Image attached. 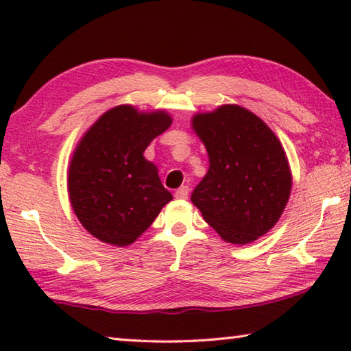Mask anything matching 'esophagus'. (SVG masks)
Segmentation results:
<instances>
[{"label": "esophagus", "instance_id": "esophagus-1", "mask_svg": "<svg viewBox=\"0 0 351 351\" xmlns=\"http://www.w3.org/2000/svg\"><path fill=\"white\" fill-rule=\"evenodd\" d=\"M175 198L176 199H187L189 198V187L182 186L175 192Z\"/></svg>", "mask_w": 351, "mask_h": 351}]
</instances>
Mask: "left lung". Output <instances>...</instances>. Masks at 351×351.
<instances>
[{"mask_svg": "<svg viewBox=\"0 0 351 351\" xmlns=\"http://www.w3.org/2000/svg\"><path fill=\"white\" fill-rule=\"evenodd\" d=\"M192 128L206 145L209 170L190 199L224 241H255L274 228L289 199L293 176L280 141L239 105L198 112Z\"/></svg>", "mask_w": 351, "mask_h": 351, "instance_id": "left-lung-1", "label": "left lung"}]
</instances>
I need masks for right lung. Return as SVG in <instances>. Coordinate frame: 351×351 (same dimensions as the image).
Returning <instances> with one entry per match:
<instances>
[{
    "instance_id": "1",
    "label": "right lung",
    "mask_w": 351,
    "mask_h": 351,
    "mask_svg": "<svg viewBox=\"0 0 351 351\" xmlns=\"http://www.w3.org/2000/svg\"><path fill=\"white\" fill-rule=\"evenodd\" d=\"M170 125L165 111L119 105L83 134L69 164L68 192L79 221L97 240L132 245L173 199L156 165L144 158L148 144Z\"/></svg>"
}]
</instances>
